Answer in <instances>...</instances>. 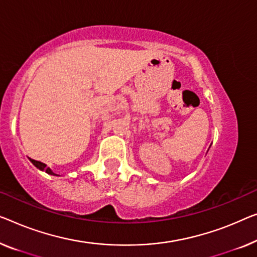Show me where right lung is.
<instances>
[{"instance_id": "obj_1", "label": "right lung", "mask_w": 257, "mask_h": 257, "mask_svg": "<svg viewBox=\"0 0 257 257\" xmlns=\"http://www.w3.org/2000/svg\"><path fill=\"white\" fill-rule=\"evenodd\" d=\"M30 160L31 162H32V164L36 167H38L39 168V170H41V171H45L46 173H48V174H52V175H55L54 173H53L52 172V170L49 167H47V165H46V164H44V163H41V162H38V160H34V159H31L30 158Z\"/></svg>"}]
</instances>
